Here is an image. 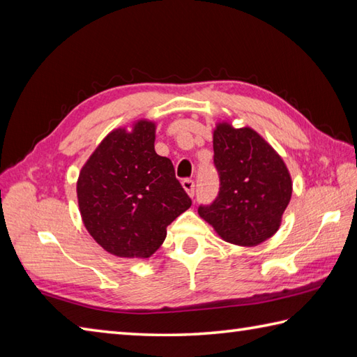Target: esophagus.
Listing matches in <instances>:
<instances>
[{
	"label": "esophagus",
	"instance_id": "34e87169",
	"mask_svg": "<svg viewBox=\"0 0 357 357\" xmlns=\"http://www.w3.org/2000/svg\"><path fill=\"white\" fill-rule=\"evenodd\" d=\"M183 188L187 192V195L190 196V198H193V196H195V183L192 179H184L183 181Z\"/></svg>",
	"mask_w": 357,
	"mask_h": 357
}]
</instances>
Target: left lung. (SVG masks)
<instances>
[{
  "mask_svg": "<svg viewBox=\"0 0 357 357\" xmlns=\"http://www.w3.org/2000/svg\"><path fill=\"white\" fill-rule=\"evenodd\" d=\"M218 198L199 216L230 244L255 247L275 234L291 199L293 183L284 159L252 127L221 121L213 130Z\"/></svg>",
  "mask_w": 357,
  "mask_h": 357,
  "instance_id": "obj_1",
  "label": "left lung"
}]
</instances>
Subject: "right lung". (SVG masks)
I'll return each mask as SVG.
<instances>
[{
  "label": "right lung",
  "instance_id": "1",
  "mask_svg": "<svg viewBox=\"0 0 357 357\" xmlns=\"http://www.w3.org/2000/svg\"><path fill=\"white\" fill-rule=\"evenodd\" d=\"M156 123L112 130L82 165L77 196L82 222L105 252L147 259L167 227L192 206L169 158L155 151Z\"/></svg>",
  "mask_w": 357,
  "mask_h": 357
}]
</instances>
